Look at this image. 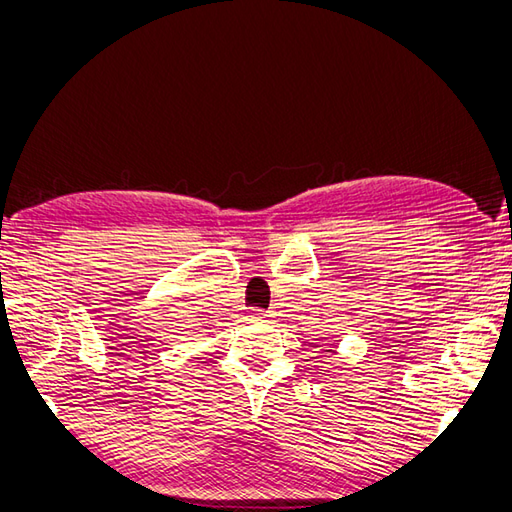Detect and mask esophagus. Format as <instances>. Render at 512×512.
<instances>
[{
    "mask_svg": "<svg viewBox=\"0 0 512 512\" xmlns=\"http://www.w3.org/2000/svg\"><path fill=\"white\" fill-rule=\"evenodd\" d=\"M271 314L269 312H265V309H260V307H252L250 309V318L252 320H267Z\"/></svg>",
    "mask_w": 512,
    "mask_h": 512,
    "instance_id": "esophagus-1",
    "label": "esophagus"
}]
</instances>
